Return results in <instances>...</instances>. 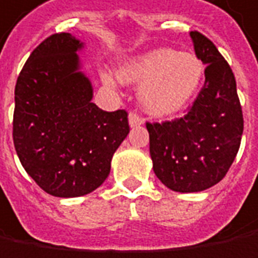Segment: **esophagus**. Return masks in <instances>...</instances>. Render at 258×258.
I'll return each mask as SVG.
<instances>
[{"label":"esophagus","mask_w":258,"mask_h":258,"mask_svg":"<svg viewBox=\"0 0 258 258\" xmlns=\"http://www.w3.org/2000/svg\"><path fill=\"white\" fill-rule=\"evenodd\" d=\"M127 119H129V126L131 127H136V126H141L143 125V119H142L139 115H136V113H129V116H127Z\"/></svg>","instance_id":"1"}]
</instances>
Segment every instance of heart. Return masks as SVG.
Masks as SVG:
<instances>
[{
	"instance_id": "b5f03b06",
	"label": "heart",
	"mask_w": 258,
	"mask_h": 258,
	"mask_svg": "<svg viewBox=\"0 0 258 258\" xmlns=\"http://www.w3.org/2000/svg\"><path fill=\"white\" fill-rule=\"evenodd\" d=\"M205 77V65L191 52H177L172 48H155L125 59L117 75L102 71V82L116 86L141 84L142 108L155 116H169L183 109L195 96Z\"/></svg>"
}]
</instances>
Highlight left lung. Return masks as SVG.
Here are the masks:
<instances>
[{
    "label": "left lung",
    "instance_id": "obj_1",
    "mask_svg": "<svg viewBox=\"0 0 258 258\" xmlns=\"http://www.w3.org/2000/svg\"><path fill=\"white\" fill-rule=\"evenodd\" d=\"M196 56L206 65L205 86L183 117L146 123L157 179L173 191L196 193L229 172L243 135V113L231 68L216 45L191 31Z\"/></svg>",
    "mask_w": 258,
    "mask_h": 258
}]
</instances>
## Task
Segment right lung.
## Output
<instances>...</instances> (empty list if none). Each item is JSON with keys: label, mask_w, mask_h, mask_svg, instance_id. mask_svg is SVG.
<instances>
[{"label": "right lung", "mask_w": 258, "mask_h": 258, "mask_svg": "<svg viewBox=\"0 0 258 258\" xmlns=\"http://www.w3.org/2000/svg\"><path fill=\"white\" fill-rule=\"evenodd\" d=\"M68 32L46 38L29 55L15 85L14 146L22 167L48 195L79 198L98 189L129 133L126 110L92 102L91 79Z\"/></svg>", "instance_id": "obj_1"}]
</instances>
